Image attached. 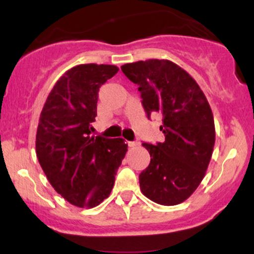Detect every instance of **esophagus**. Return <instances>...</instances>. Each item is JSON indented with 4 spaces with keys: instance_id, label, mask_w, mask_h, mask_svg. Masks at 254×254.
Here are the masks:
<instances>
[{
    "instance_id": "34e87169",
    "label": "esophagus",
    "mask_w": 254,
    "mask_h": 254,
    "mask_svg": "<svg viewBox=\"0 0 254 254\" xmlns=\"http://www.w3.org/2000/svg\"><path fill=\"white\" fill-rule=\"evenodd\" d=\"M127 145H129V147H136V145H137V142H135V141H127Z\"/></svg>"
}]
</instances>
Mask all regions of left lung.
<instances>
[{"label": "left lung", "instance_id": "8db88e82", "mask_svg": "<svg viewBox=\"0 0 254 254\" xmlns=\"http://www.w3.org/2000/svg\"><path fill=\"white\" fill-rule=\"evenodd\" d=\"M138 86L147 113L160 115L165 142L142 143L150 164L139 174V188L150 200L176 205L188 199L205 176L215 144L210 105L196 81L168 60H148L122 65Z\"/></svg>", "mask_w": 254, "mask_h": 254}]
</instances>
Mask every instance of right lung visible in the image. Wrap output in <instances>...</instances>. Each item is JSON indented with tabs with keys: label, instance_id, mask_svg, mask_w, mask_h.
Returning a JSON list of instances; mask_svg holds the SVG:
<instances>
[{
	"label": "right lung",
	"instance_id": "1",
	"mask_svg": "<svg viewBox=\"0 0 254 254\" xmlns=\"http://www.w3.org/2000/svg\"><path fill=\"white\" fill-rule=\"evenodd\" d=\"M118 70L116 65L94 63L69 69L40 113L38 161L52 188L80 208L97 206L110 196L127 150L123 138L90 137L99 88Z\"/></svg>",
	"mask_w": 254,
	"mask_h": 254
}]
</instances>
